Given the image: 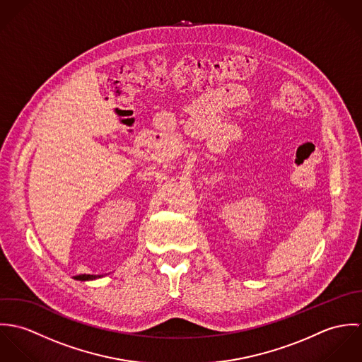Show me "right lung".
I'll use <instances>...</instances> for the list:
<instances>
[{
	"label": "right lung",
	"mask_w": 362,
	"mask_h": 362,
	"mask_svg": "<svg viewBox=\"0 0 362 362\" xmlns=\"http://www.w3.org/2000/svg\"><path fill=\"white\" fill-rule=\"evenodd\" d=\"M104 274H79L75 276V280H81V281H89V280H96L103 277Z\"/></svg>",
	"instance_id": "add662e5"
}]
</instances>
